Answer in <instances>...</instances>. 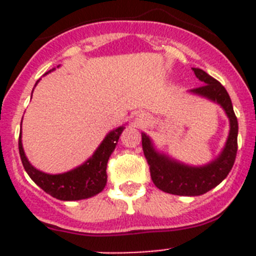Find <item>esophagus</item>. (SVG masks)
Masks as SVG:
<instances>
[{"instance_id":"obj_1","label":"esophagus","mask_w":256,"mask_h":256,"mask_svg":"<svg viewBox=\"0 0 256 256\" xmlns=\"http://www.w3.org/2000/svg\"><path fill=\"white\" fill-rule=\"evenodd\" d=\"M144 120H146V119H144V115H138V118H137V123H144Z\"/></svg>"}]
</instances>
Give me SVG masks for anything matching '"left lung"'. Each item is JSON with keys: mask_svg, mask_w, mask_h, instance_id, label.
I'll list each match as a JSON object with an SVG mask.
<instances>
[{"mask_svg": "<svg viewBox=\"0 0 256 256\" xmlns=\"http://www.w3.org/2000/svg\"><path fill=\"white\" fill-rule=\"evenodd\" d=\"M192 70L204 84L194 88L191 92L206 97L224 108L230 118V136L224 148L214 162L204 166H190L158 152L154 148L150 137L142 133V148L148 164L150 165L151 180L158 188L172 195L198 196L206 194L227 177L236 160L238 123L230 94L216 79L205 73L204 70L198 68H192Z\"/></svg>", "mask_w": 256, "mask_h": 256, "instance_id": "8db88e82", "label": "left lung"}]
</instances>
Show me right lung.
I'll return each instance as SVG.
<instances>
[{
	"label": "right lung",
	"instance_id": "obj_1",
	"mask_svg": "<svg viewBox=\"0 0 256 256\" xmlns=\"http://www.w3.org/2000/svg\"><path fill=\"white\" fill-rule=\"evenodd\" d=\"M37 84V83H36ZM124 126H118L105 137L94 155L78 168L62 174H47L36 169L26 159L19 136V154L22 166L32 180L52 198L62 201H76L92 198L100 194L106 186L108 160L114 151Z\"/></svg>",
	"mask_w": 256,
	"mask_h": 256
}]
</instances>
